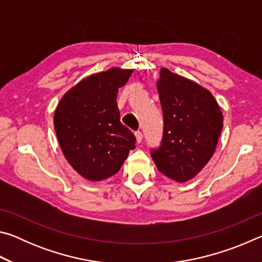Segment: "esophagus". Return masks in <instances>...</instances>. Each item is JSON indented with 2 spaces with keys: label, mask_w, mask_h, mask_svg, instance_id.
I'll use <instances>...</instances> for the list:
<instances>
[{
  "label": "esophagus",
  "mask_w": 262,
  "mask_h": 262,
  "mask_svg": "<svg viewBox=\"0 0 262 262\" xmlns=\"http://www.w3.org/2000/svg\"><path fill=\"white\" fill-rule=\"evenodd\" d=\"M135 136H136L137 143H141L142 140H143V134H142V132H136L135 133Z\"/></svg>",
  "instance_id": "1"
}]
</instances>
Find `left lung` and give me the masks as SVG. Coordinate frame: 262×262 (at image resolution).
Here are the masks:
<instances>
[{
    "instance_id": "8db88e82",
    "label": "left lung",
    "mask_w": 262,
    "mask_h": 262,
    "mask_svg": "<svg viewBox=\"0 0 262 262\" xmlns=\"http://www.w3.org/2000/svg\"><path fill=\"white\" fill-rule=\"evenodd\" d=\"M164 132L151 157L164 176L178 183L193 179L212 157L223 114L214 96L190 79L161 69L157 81Z\"/></svg>"
}]
</instances>
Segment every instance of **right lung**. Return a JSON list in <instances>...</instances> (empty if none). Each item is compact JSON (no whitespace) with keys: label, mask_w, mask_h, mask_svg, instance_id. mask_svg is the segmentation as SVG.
<instances>
[{"label":"right lung","mask_w":262,"mask_h":262,"mask_svg":"<svg viewBox=\"0 0 262 262\" xmlns=\"http://www.w3.org/2000/svg\"><path fill=\"white\" fill-rule=\"evenodd\" d=\"M133 69L111 68L82 79L66 92L54 113V127L66 159L79 176L100 181L114 176L136 139L120 122L119 88Z\"/></svg>","instance_id":"obj_1"}]
</instances>
